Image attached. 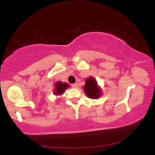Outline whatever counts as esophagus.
<instances>
[{
	"mask_svg": "<svg viewBox=\"0 0 155 155\" xmlns=\"http://www.w3.org/2000/svg\"><path fill=\"white\" fill-rule=\"evenodd\" d=\"M78 87V84L77 83H74V84H72V87H73V88H77Z\"/></svg>",
	"mask_w": 155,
	"mask_h": 155,
	"instance_id": "34e87169",
	"label": "esophagus"
}]
</instances>
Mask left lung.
<instances>
[{
    "label": "left lung",
    "mask_w": 155,
    "mask_h": 155,
    "mask_svg": "<svg viewBox=\"0 0 155 155\" xmlns=\"http://www.w3.org/2000/svg\"><path fill=\"white\" fill-rule=\"evenodd\" d=\"M83 90L90 98H98L102 94L101 88L98 85L97 81L93 77H89L85 80V85Z\"/></svg>",
    "instance_id": "left-lung-1"
}]
</instances>
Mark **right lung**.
Listing matches in <instances>:
<instances>
[{
    "mask_svg": "<svg viewBox=\"0 0 155 155\" xmlns=\"http://www.w3.org/2000/svg\"><path fill=\"white\" fill-rule=\"evenodd\" d=\"M69 87V85L66 83H62L61 81H57L54 86V95H62L64 91Z\"/></svg>",
    "mask_w": 155,
    "mask_h": 155,
    "instance_id": "obj_1",
    "label": "right lung"
}]
</instances>
